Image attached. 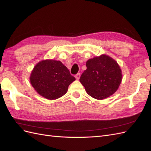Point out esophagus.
<instances>
[{
	"label": "esophagus",
	"instance_id": "esophagus-1",
	"mask_svg": "<svg viewBox=\"0 0 151 151\" xmlns=\"http://www.w3.org/2000/svg\"><path fill=\"white\" fill-rule=\"evenodd\" d=\"M80 77V73H77V74L75 75V78H76V80H79Z\"/></svg>",
	"mask_w": 151,
	"mask_h": 151
}]
</instances>
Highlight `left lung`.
<instances>
[{"label":"left lung","instance_id":"obj_1","mask_svg":"<svg viewBox=\"0 0 151 151\" xmlns=\"http://www.w3.org/2000/svg\"><path fill=\"white\" fill-rule=\"evenodd\" d=\"M80 82L89 96L98 100L110 96L122 82V71L118 63L109 56L102 55L86 62Z\"/></svg>","mask_w":151,"mask_h":151}]
</instances>
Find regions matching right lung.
Here are the masks:
<instances>
[{
	"label": "right lung",
	"instance_id": "add662e5",
	"mask_svg": "<svg viewBox=\"0 0 151 151\" xmlns=\"http://www.w3.org/2000/svg\"><path fill=\"white\" fill-rule=\"evenodd\" d=\"M75 78L60 61L42 60L35 66L30 82L37 92L49 100H55L67 93Z\"/></svg>",
	"mask_w": 151,
	"mask_h": 151
}]
</instances>
